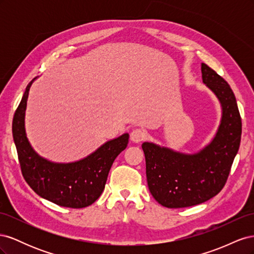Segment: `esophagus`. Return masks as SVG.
<instances>
[{"mask_svg": "<svg viewBox=\"0 0 254 254\" xmlns=\"http://www.w3.org/2000/svg\"><path fill=\"white\" fill-rule=\"evenodd\" d=\"M145 137H146V132H145V130L142 128L133 129L131 131V134H130V139H131V141H133L135 143H139V142L143 141Z\"/></svg>", "mask_w": 254, "mask_h": 254, "instance_id": "1", "label": "esophagus"}]
</instances>
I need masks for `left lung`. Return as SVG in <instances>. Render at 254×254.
Listing matches in <instances>:
<instances>
[{"label": "left lung", "instance_id": "left-lung-1", "mask_svg": "<svg viewBox=\"0 0 254 254\" xmlns=\"http://www.w3.org/2000/svg\"><path fill=\"white\" fill-rule=\"evenodd\" d=\"M202 80L221 103L222 118L214 140L195 155H184L145 142L146 178L152 197L171 209L202 203L225 187L240 148L242 119L229 83L201 64Z\"/></svg>", "mask_w": 254, "mask_h": 254}]
</instances>
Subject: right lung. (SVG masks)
Segmentation results:
<instances>
[{"mask_svg": "<svg viewBox=\"0 0 254 254\" xmlns=\"http://www.w3.org/2000/svg\"><path fill=\"white\" fill-rule=\"evenodd\" d=\"M30 81L14 112L12 135L23 177L36 194L60 206L81 209L95 202L105 189L110 168L127 147L125 133L99 147L78 162L57 164L39 157L29 145L25 134L24 114Z\"/></svg>", "mask_w": 254, "mask_h": 254, "instance_id": "1", "label": "right lung"}]
</instances>
